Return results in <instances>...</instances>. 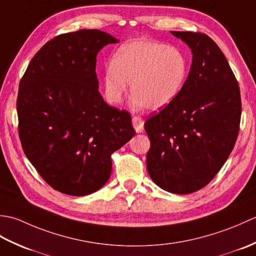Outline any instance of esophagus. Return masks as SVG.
<instances>
[{
  "instance_id": "obj_1",
  "label": "esophagus",
  "mask_w": 256,
  "mask_h": 256,
  "mask_svg": "<svg viewBox=\"0 0 256 256\" xmlns=\"http://www.w3.org/2000/svg\"><path fill=\"white\" fill-rule=\"evenodd\" d=\"M132 123H133V126L135 128V131H136L138 133L143 132V130H144V120L142 118L138 116H133Z\"/></svg>"
}]
</instances>
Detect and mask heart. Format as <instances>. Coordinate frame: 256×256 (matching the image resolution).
Segmentation results:
<instances>
[{"mask_svg": "<svg viewBox=\"0 0 256 256\" xmlns=\"http://www.w3.org/2000/svg\"><path fill=\"white\" fill-rule=\"evenodd\" d=\"M187 74L188 59L179 48L155 40H132L114 54L103 89L106 100L118 104L128 84L136 104L158 110L180 94Z\"/></svg>", "mask_w": 256, "mask_h": 256, "instance_id": "b5f03b06", "label": "heart"}]
</instances>
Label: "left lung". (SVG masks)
Wrapping results in <instances>:
<instances>
[{"mask_svg":"<svg viewBox=\"0 0 256 256\" xmlns=\"http://www.w3.org/2000/svg\"><path fill=\"white\" fill-rule=\"evenodd\" d=\"M192 64L180 94L145 122L148 172L157 186L186 194L206 186L226 162L241 121L240 86L224 52L204 32H170Z\"/></svg>","mask_w":256,"mask_h":256,"instance_id":"1","label":"left lung"}]
</instances>
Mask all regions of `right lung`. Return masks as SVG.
Segmentation results:
<instances>
[{
	"label": "right lung",
	"mask_w": 256,
	"mask_h": 256,
	"mask_svg": "<svg viewBox=\"0 0 256 256\" xmlns=\"http://www.w3.org/2000/svg\"><path fill=\"white\" fill-rule=\"evenodd\" d=\"M118 42L99 30L56 36L20 79L22 148L42 179L62 194L99 190L111 175L112 153L135 135L131 114L108 106L98 90V52Z\"/></svg>",
	"instance_id": "obj_1"
}]
</instances>
